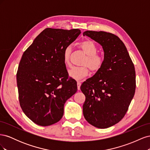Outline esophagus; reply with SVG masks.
Wrapping results in <instances>:
<instances>
[{"instance_id":"1","label":"esophagus","mask_w":150,"mask_h":150,"mask_svg":"<svg viewBox=\"0 0 150 150\" xmlns=\"http://www.w3.org/2000/svg\"><path fill=\"white\" fill-rule=\"evenodd\" d=\"M77 84H78V89L79 90L80 89V87H81V81H78V82H77Z\"/></svg>"}]
</instances>
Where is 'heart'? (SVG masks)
<instances>
[{
	"label": "heart",
	"instance_id": "b5f03b06",
	"mask_svg": "<svg viewBox=\"0 0 150 150\" xmlns=\"http://www.w3.org/2000/svg\"><path fill=\"white\" fill-rule=\"evenodd\" d=\"M79 46L83 52L86 54V57L81 62V64L83 66L72 67L68 71L71 78L76 80H79L87 76L89 74V68L93 72L99 71L104 63V57L97 54L98 47L92 40H84L80 43ZM71 47L70 46H67L62 52V61L66 66H69L71 64Z\"/></svg>",
	"mask_w": 150,
	"mask_h": 150
}]
</instances>
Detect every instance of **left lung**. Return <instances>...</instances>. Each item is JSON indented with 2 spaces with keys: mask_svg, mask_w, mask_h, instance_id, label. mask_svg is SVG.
I'll list each match as a JSON object with an SVG mask.
<instances>
[{
  "mask_svg": "<svg viewBox=\"0 0 150 150\" xmlns=\"http://www.w3.org/2000/svg\"><path fill=\"white\" fill-rule=\"evenodd\" d=\"M83 35L100 44L104 52L103 67L81 86L86 96L83 115L89 124L107 128L123 118L134 97V64L124 43L116 35L87 30Z\"/></svg>",
  "mask_w": 150,
  "mask_h": 150,
  "instance_id": "8db88e82",
  "label": "left lung"
}]
</instances>
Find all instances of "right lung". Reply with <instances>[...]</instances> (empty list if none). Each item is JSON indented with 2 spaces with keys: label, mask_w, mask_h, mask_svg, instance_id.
<instances>
[{
  "label": "right lung",
  "mask_w": 150,
  "mask_h": 150,
  "mask_svg": "<svg viewBox=\"0 0 150 150\" xmlns=\"http://www.w3.org/2000/svg\"><path fill=\"white\" fill-rule=\"evenodd\" d=\"M80 34L78 29L46 28L22 54L16 75L19 100L24 114L35 124L47 126L58 122L66 101L77 91L62 52Z\"/></svg>",
  "instance_id": "obj_1"
}]
</instances>
